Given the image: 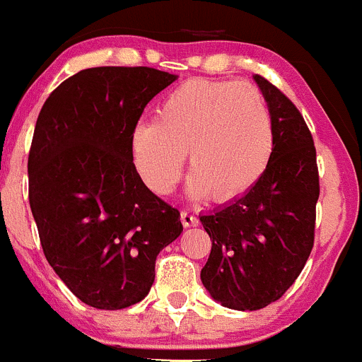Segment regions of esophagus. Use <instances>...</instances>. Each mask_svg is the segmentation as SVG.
Here are the masks:
<instances>
[{
    "instance_id": "34e87169",
    "label": "esophagus",
    "mask_w": 362,
    "mask_h": 362,
    "mask_svg": "<svg viewBox=\"0 0 362 362\" xmlns=\"http://www.w3.org/2000/svg\"><path fill=\"white\" fill-rule=\"evenodd\" d=\"M180 221H182V224H184V228H192V226L199 224L198 217H196L194 214H191V211H182Z\"/></svg>"
}]
</instances>
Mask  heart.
Here are the masks:
<instances>
[{
    "label": "heart",
    "instance_id": "1",
    "mask_svg": "<svg viewBox=\"0 0 362 362\" xmlns=\"http://www.w3.org/2000/svg\"><path fill=\"white\" fill-rule=\"evenodd\" d=\"M129 144L134 166L152 192L173 191L187 152L189 194L228 203L261 180L275 138L257 87L192 80L163 98L156 120L134 126Z\"/></svg>",
    "mask_w": 362,
    "mask_h": 362
}]
</instances>
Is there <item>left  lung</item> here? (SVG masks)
<instances>
[{
  "label": "left lung",
  "mask_w": 362,
  "mask_h": 362,
  "mask_svg": "<svg viewBox=\"0 0 362 362\" xmlns=\"http://www.w3.org/2000/svg\"><path fill=\"white\" fill-rule=\"evenodd\" d=\"M254 80L272 113V160L250 191L199 217L211 240L203 286L215 301L242 312L282 298L305 268L320 192L315 145L305 119L264 76Z\"/></svg>",
  "instance_id": "obj_1"
}]
</instances>
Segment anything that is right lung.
<instances>
[{
  "label": "right lung",
  "instance_id": "obj_1",
  "mask_svg": "<svg viewBox=\"0 0 362 362\" xmlns=\"http://www.w3.org/2000/svg\"><path fill=\"white\" fill-rule=\"evenodd\" d=\"M177 75L147 66L87 68L40 110L28 158L29 206L47 261L80 301H141L158 254L182 233L177 208L138 175L131 131Z\"/></svg>",
  "mask_w": 362,
  "mask_h": 362
}]
</instances>
